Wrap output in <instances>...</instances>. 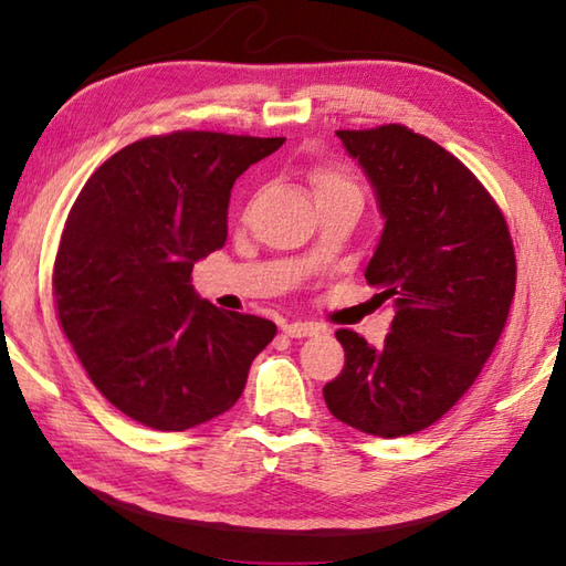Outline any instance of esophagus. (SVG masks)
I'll list each match as a JSON object with an SVG mask.
<instances>
[{
    "instance_id": "34e87169",
    "label": "esophagus",
    "mask_w": 566,
    "mask_h": 566,
    "mask_svg": "<svg viewBox=\"0 0 566 566\" xmlns=\"http://www.w3.org/2000/svg\"><path fill=\"white\" fill-rule=\"evenodd\" d=\"M282 331L290 338H306V336H316L318 334V324L314 321H292V324H284Z\"/></svg>"
}]
</instances>
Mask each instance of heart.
<instances>
[{
	"instance_id": "b5f03b06",
	"label": "heart",
	"mask_w": 566,
	"mask_h": 566,
	"mask_svg": "<svg viewBox=\"0 0 566 566\" xmlns=\"http://www.w3.org/2000/svg\"><path fill=\"white\" fill-rule=\"evenodd\" d=\"M308 184L314 188L316 201H324V198L331 196L358 193V186L353 181V176L338 164H316L314 169L308 171Z\"/></svg>"
}]
</instances>
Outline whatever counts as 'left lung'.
I'll return each instance as SVG.
<instances>
[{
  "label": "left lung",
  "instance_id": "1",
  "mask_svg": "<svg viewBox=\"0 0 566 566\" xmlns=\"http://www.w3.org/2000/svg\"><path fill=\"white\" fill-rule=\"evenodd\" d=\"M385 220L365 280L395 302L382 348L336 338L346 365L324 387L331 415L395 439L431 427L479 378L515 296V250L501 208L453 154L405 125L338 129Z\"/></svg>",
  "mask_w": 566,
  "mask_h": 566
}]
</instances>
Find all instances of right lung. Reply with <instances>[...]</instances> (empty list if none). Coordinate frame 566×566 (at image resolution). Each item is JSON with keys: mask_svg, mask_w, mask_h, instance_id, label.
Wrapping results in <instances>:
<instances>
[{"mask_svg": "<svg viewBox=\"0 0 566 566\" xmlns=\"http://www.w3.org/2000/svg\"><path fill=\"white\" fill-rule=\"evenodd\" d=\"M284 137L171 132L113 154L65 220L53 298L65 338L107 402L135 422L184 431L228 412L268 318L196 294L198 260L226 245L230 188Z\"/></svg>", "mask_w": 566, "mask_h": 566, "instance_id": "1", "label": "right lung"}]
</instances>
